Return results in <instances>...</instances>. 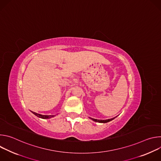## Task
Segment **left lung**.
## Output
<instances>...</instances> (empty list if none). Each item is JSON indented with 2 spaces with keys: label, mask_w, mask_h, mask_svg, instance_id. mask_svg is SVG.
Returning a JSON list of instances; mask_svg holds the SVG:
<instances>
[{
  "label": "left lung",
  "mask_w": 161,
  "mask_h": 161,
  "mask_svg": "<svg viewBox=\"0 0 161 161\" xmlns=\"http://www.w3.org/2000/svg\"><path fill=\"white\" fill-rule=\"evenodd\" d=\"M91 119V118H90ZM114 118L113 119H108V120H97V119H91L92 120H93L95 122H100V123H106V122H108L112 120H113Z\"/></svg>",
  "instance_id": "8db88e82"
}]
</instances>
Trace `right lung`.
Masks as SVG:
<instances>
[{
    "instance_id": "1",
    "label": "right lung",
    "mask_w": 161,
    "mask_h": 161,
    "mask_svg": "<svg viewBox=\"0 0 161 161\" xmlns=\"http://www.w3.org/2000/svg\"><path fill=\"white\" fill-rule=\"evenodd\" d=\"M32 113L33 114H34L36 116L39 117V118H41V119H50L52 117H53L54 115H42V114H38L37 113H35L34 111H32Z\"/></svg>"
}]
</instances>
